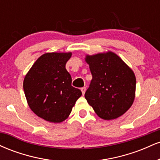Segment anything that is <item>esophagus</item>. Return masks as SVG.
I'll list each match as a JSON object with an SVG mask.
<instances>
[{"label": "esophagus", "instance_id": "34e87169", "mask_svg": "<svg viewBox=\"0 0 160 160\" xmlns=\"http://www.w3.org/2000/svg\"><path fill=\"white\" fill-rule=\"evenodd\" d=\"M81 92H82V95L85 94V92H86V87H82L81 88Z\"/></svg>", "mask_w": 160, "mask_h": 160}]
</instances>
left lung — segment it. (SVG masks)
Returning <instances> with one entry per match:
<instances>
[{
  "label": "left lung",
  "mask_w": 160,
  "mask_h": 160,
  "mask_svg": "<svg viewBox=\"0 0 160 160\" xmlns=\"http://www.w3.org/2000/svg\"><path fill=\"white\" fill-rule=\"evenodd\" d=\"M92 75L85 98L99 117L113 120L129 109L135 99L136 79L132 71L113 52L87 56Z\"/></svg>",
  "instance_id": "obj_1"
}]
</instances>
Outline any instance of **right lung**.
I'll return each mask as SVG.
<instances>
[{"mask_svg": "<svg viewBox=\"0 0 160 160\" xmlns=\"http://www.w3.org/2000/svg\"><path fill=\"white\" fill-rule=\"evenodd\" d=\"M71 52L43 54L26 74L23 89L32 111L43 120L61 122L68 118L82 92L71 86L65 68Z\"/></svg>", "mask_w": 160, "mask_h": 160, "instance_id": "add662e5", "label": "right lung"}]
</instances>
